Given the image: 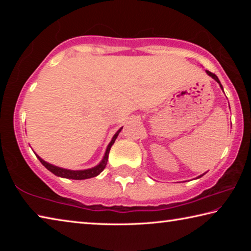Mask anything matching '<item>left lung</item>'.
Listing matches in <instances>:
<instances>
[{
  "label": "left lung",
  "instance_id": "1",
  "mask_svg": "<svg viewBox=\"0 0 251 251\" xmlns=\"http://www.w3.org/2000/svg\"><path fill=\"white\" fill-rule=\"evenodd\" d=\"M206 73L208 74V75H209V76H211V77L212 78H214L215 80H216V82H217L219 85H220V88H222V90L224 91V88H223V85L222 84H220V80L218 79V77H217V76H216L214 73H211V72H209V71H206ZM202 175H201V176H199V177H201Z\"/></svg>",
  "mask_w": 251,
  "mask_h": 251
}]
</instances>
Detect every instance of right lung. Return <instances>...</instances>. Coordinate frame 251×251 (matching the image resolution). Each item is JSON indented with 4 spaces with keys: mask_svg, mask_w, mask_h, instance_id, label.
<instances>
[{
    "mask_svg": "<svg viewBox=\"0 0 251 251\" xmlns=\"http://www.w3.org/2000/svg\"><path fill=\"white\" fill-rule=\"evenodd\" d=\"M123 128V127H122ZM121 129H118L116 131V134L113 136L112 141L108 144L107 148H106V151H105V155L103 157V159H101L100 163L97 165V166L90 168V169H84V171H71V169H65V168H61V167H57V166H54L52 164H49L46 163L45 160H43L41 158L39 155L37 156V158L40 159V161L42 163L43 166H45V168H48L50 173H53L54 175H56L58 177H63V178H69V179H75V180H82V179H88V178H92V177H95L97 175H100V174L104 171V168L106 167V165H107V160H108V154H109V151H110V147L114 143H115L116 138L118 134L121 133Z\"/></svg>",
    "mask_w": 251,
    "mask_h": 251,
    "instance_id": "add662e5",
    "label": "right lung"
}]
</instances>
